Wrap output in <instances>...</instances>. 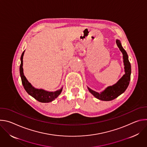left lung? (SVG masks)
Returning a JSON list of instances; mask_svg holds the SVG:
<instances>
[{
    "mask_svg": "<svg viewBox=\"0 0 147 147\" xmlns=\"http://www.w3.org/2000/svg\"><path fill=\"white\" fill-rule=\"evenodd\" d=\"M116 42L118 48L123 53L125 74L115 84L112 86L108 87L105 90L103 91L102 92H101L100 93L95 92L92 90L91 89H90L89 87H88L89 91L95 98L101 100L109 101L116 98L125 91V90L127 89V88L129 85L131 70V65L129 60L128 55L126 51H125L124 49V48L122 47L120 40L116 39Z\"/></svg>",
    "mask_w": 147,
    "mask_h": 147,
    "instance_id": "1",
    "label": "left lung"
}]
</instances>
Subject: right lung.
Masks as SVG:
<instances>
[{"label": "right lung", "instance_id": "right-lung-1", "mask_svg": "<svg viewBox=\"0 0 147 147\" xmlns=\"http://www.w3.org/2000/svg\"><path fill=\"white\" fill-rule=\"evenodd\" d=\"M24 54V51L23 52L22 56H21V64L20 66V74L22 78V81L23 86L26 91V92L30 95L31 96L34 98L36 100L40 102L48 103L55 100L61 92L63 87L60 90H57L54 92H49L42 89H36L32 87L31 83L28 82L26 77L24 75L23 73V56Z\"/></svg>", "mask_w": 147, "mask_h": 147}]
</instances>
